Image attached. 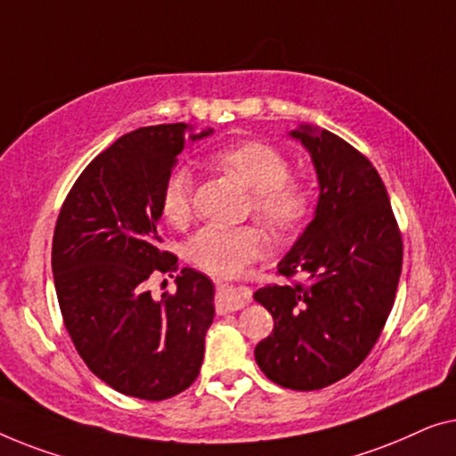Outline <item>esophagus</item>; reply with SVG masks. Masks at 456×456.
<instances>
[{
	"label": "esophagus",
	"mask_w": 456,
	"mask_h": 456,
	"mask_svg": "<svg viewBox=\"0 0 456 456\" xmlns=\"http://www.w3.org/2000/svg\"><path fill=\"white\" fill-rule=\"evenodd\" d=\"M246 305V295L243 291L237 289L233 285H223L216 295V312L219 314H229L237 312Z\"/></svg>",
	"instance_id": "1"
}]
</instances>
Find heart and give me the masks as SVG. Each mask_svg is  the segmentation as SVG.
I'll use <instances>...</instances> for the list:
<instances>
[{
	"mask_svg": "<svg viewBox=\"0 0 456 456\" xmlns=\"http://www.w3.org/2000/svg\"><path fill=\"white\" fill-rule=\"evenodd\" d=\"M216 169L235 177L252 191V210L277 233L301 225L310 210V194L293 182L291 165L273 144L248 140L215 152L210 159ZM159 208L169 225L182 227L191 215V175L185 167H175L165 177ZM265 235L256 227L207 225L191 237L190 260L216 277H231L265 252Z\"/></svg>",
	"mask_w": 456,
	"mask_h": 456,
	"instance_id": "1",
	"label": "heart"
}]
</instances>
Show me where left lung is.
<instances>
[{"label": "left lung", "mask_w": 456, "mask_h": 456, "mask_svg": "<svg viewBox=\"0 0 456 456\" xmlns=\"http://www.w3.org/2000/svg\"><path fill=\"white\" fill-rule=\"evenodd\" d=\"M289 136L310 152L318 202L277 268L307 283L254 293L274 320L254 357L279 387L318 390L351 374L376 345L395 304L403 241L387 188L362 152L310 124Z\"/></svg>", "instance_id": "left-lung-1"}]
</instances>
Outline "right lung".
<instances>
[{"instance_id": "add662e5", "label": "right lung", "mask_w": 456, "mask_h": 456, "mask_svg": "<svg viewBox=\"0 0 456 456\" xmlns=\"http://www.w3.org/2000/svg\"><path fill=\"white\" fill-rule=\"evenodd\" d=\"M213 134L188 124L138 127L82 171L57 216L51 266L57 301L88 370L121 395L175 396L198 378L215 318V285L182 268L155 299L152 273L175 271L161 249L159 194L185 144Z\"/></svg>"}]
</instances>
